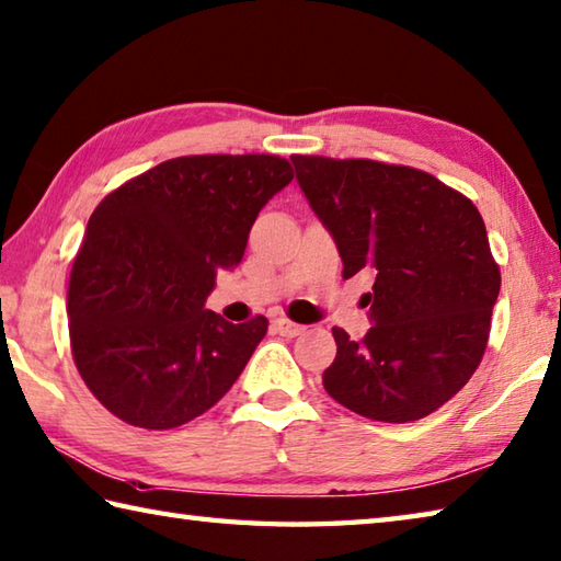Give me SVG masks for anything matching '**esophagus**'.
<instances>
[{"label": "esophagus", "mask_w": 561, "mask_h": 561, "mask_svg": "<svg viewBox=\"0 0 561 561\" xmlns=\"http://www.w3.org/2000/svg\"><path fill=\"white\" fill-rule=\"evenodd\" d=\"M272 325H274V331H277L284 337H296V335L304 333V325L294 323V321H289V318H282V316L274 318Z\"/></svg>", "instance_id": "obj_1"}]
</instances>
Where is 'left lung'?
<instances>
[{
	"mask_svg": "<svg viewBox=\"0 0 561 561\" xmlns=\"http://www.w3.org/2000/svg\"><path fill=\"white\" fill-rule=\"evenodd\" d=\"M296 182L333 236L343 277L375 272L371 328L323 371L331 397L365 419L409 423L465 387L486 350L501 272L484 218L433 174L375 160L291 156Z\"/></svg>",
	"mask_w": 561,
	"mask_h": 561,
	"instance_id": "left-lung-1",
	"label": "left lung"
}]
</instances>
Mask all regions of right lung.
<instances>
[{
	"label": "right lung",
	"instance_id": "1",
	"mask_svg": "<svg viewBox=\"0 0 561 561\" xmlns=\"http://www.w3.org/2000/svg\"><path fill=\"white\" fill-rule=\"evenodd\" d=\"M291 180L277 156L174 158L94 208L70 274V345L87 389L116 419L170 431L233 387L267 318L236 325L204 304Z\"/></svg>",
	"mask_w": 561,
	"mask_h": 561
}]
</instances>
